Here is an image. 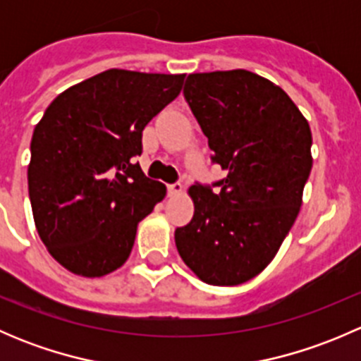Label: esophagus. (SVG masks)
<instances>
[{"label": "esophagus", "instance_id": "1", "mask_svg": "<svg viewBox=\"0 0 361 361\" xmlns=\"http://www.w3.org/2000/svg\"><path fill=\"white\" fill-rule=\"evenodd\" d=\"M181 192H183V185L181 183H171L167 185V194L173 197V195H180Z\"/></svg>", "mask_w": 361, "mask_h": 361}]
</instances>
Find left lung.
I'll list each match as a JSON object with an SVG mask.
<instances>
[{
    "label": "left lung",
    "mask_w": 361,
    "mask_h": 361,
    "mask_svg": "<svg viewBox=\"0 0 361 361\" xmlns=\"http://www.w3.org/2000/svg\"><path fill=\"white\" fill-rule=\"evenodd\" d=\"M183 94L227 176L213 183L220 192L188 188L195 211L174 232L178 253L207 285H241L271 264L297 220L311 129L281 87L246 69L192 73Z\"/></svg>",
    "instance_id": "8db88e82"
}]
</instances>
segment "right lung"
Instances as JSON below:
<instances>
[{
    "mask_svg": "<svg viewBox=\"0 0 361 361\" xmlns=\"http://www.w3.org/2000/svg\"><path fill=\"white\" fill-rule=\"evenodd\" d=\"M185 75L108 69L61 92L36 123L27 187L39 239L83 278L126 264L137 224L166 197L145 176L147 123L183 87Z\"/></svg>",
    "mask_w": 361,
    "mask_h": 361,
    "instance_id": "obj_1",
    "label": "right lung"
}]
</instances>
